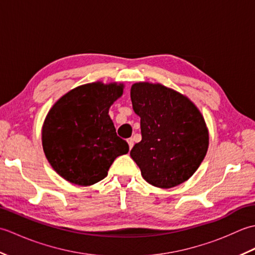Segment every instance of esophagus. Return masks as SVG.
Listing matches in <instances>:
<instances>
[{"label": "esophagus", "instance_id": "obj_1", "mask_svg": "<svg viewBox=\"0 0 255 255\" xmlns=\"http://www.w3.org/2000/svg\"><path fill=\"white\" fill-rule=\"evenodd\" d=\"M127 142H128V145H129V149H131L133 147V139L132 138L127 139Z\"/></svg>", "mask_w": 255, "mask_h": 255}]
</instances>
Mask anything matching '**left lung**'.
Masks as SVG:
<instances>
[{"label": "left lung", "instance_id": "1", "mask_svg": "<svg viewBox=\"0 0 255 255\" xmlns=\"http://www.w3.org/2000/svg\"><path fill=\"white\" fill-rule=\"evenodd\" d=\"M130 97L142 136L130 155L142 177L161 188L187 181L208 149L202 114L187 97L161 84H133Z\"/></svg>", "mask_w": 255, "mask_h": 255}]
</instances>
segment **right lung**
Returning a JSON list of instances; mask_svg holds the SVG:
<instances>
[{
  "label": "right lung",
  "mask_w": 255,
  "mask_h": 255,
  "mask_svg": "<svg viewBox=\"0 0 255 255\" xmlns=\"http://www.w3.org/2000/svg\"><path fill=\"white\" fill-rule=\"evenodd\" d=\"M123 84L102 82L78 86L63 95L42 126V148L59 175L88 186L107 176L129 145L119 138L108 111L123 94Z\"/></svg>",
  "instance_id": "right-lung-1"
}]
</instances>
